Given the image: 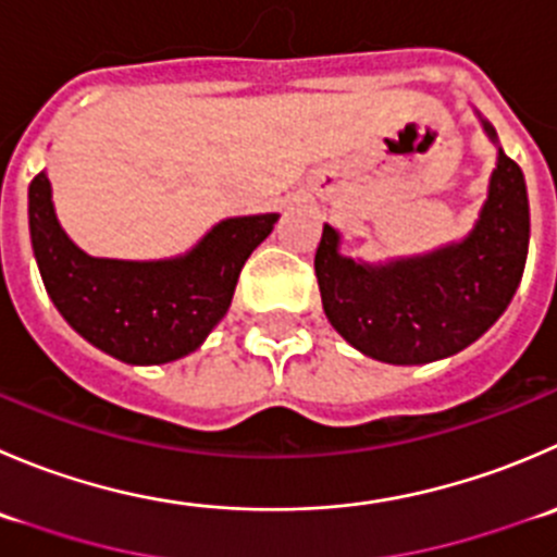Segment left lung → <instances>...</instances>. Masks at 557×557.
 <instances>
[{"label":"left lung","mask_w":557,"mask_h":557,"mask_svg":"<svg viewBox=\"0 0 557 557\" xmlns=\"http://www.w3.org/2000/svg\"><path fill=\"white\" fill-rule=\"evenodd\" d=\"M484 133L495 129L482 119ZM531 236L525 176L498 149L490 193L462 242L428 256L372 263L339 256L323 225L315 277L329 323L364 356L386 364H428L476 343L509 307Z\"/></svg>","instance_id":"8db88e82"}]
</instances>
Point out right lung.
<instances>
[{"mask_svg": "<svg viewBox=\"0 0 557 557\" xmlns=\"http://www.w3.org/2000/svg\"><path fill=\"white\" fill-rule=\"evenodd\" d=\"M274 223L277 214L228 218L165 261L95 258L59 225L46 171L29 185L32 250L53 307L81 337L127 364L193 354L223 321L242 267Z\"/></svg>", "mask_w": 557, "mask_h": 557, "instance_id": "1", "label": "right lung"}]
</instances>
